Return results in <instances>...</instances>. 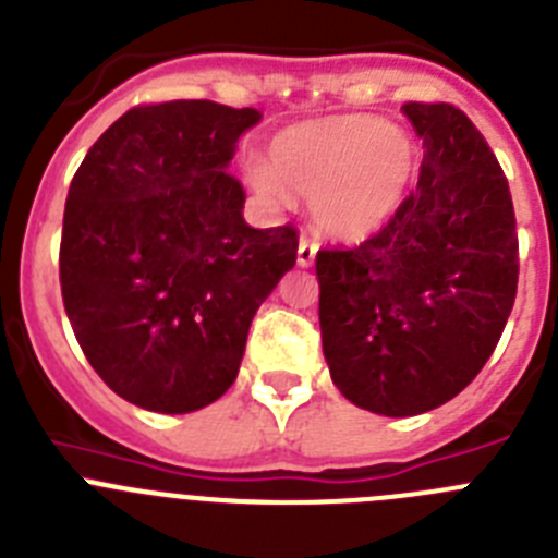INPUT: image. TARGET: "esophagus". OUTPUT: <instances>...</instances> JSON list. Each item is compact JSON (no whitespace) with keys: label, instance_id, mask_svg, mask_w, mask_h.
Returning <instances> with one entry per match:
<instances>
[{"label":"esophagus","instance_id":"1","mask_svg":"<svg viewBox=\"0 0 558 558\" xmlns=\"http://www.w3.org/2000/svg\"><path fill=\"white\" fill-rule=\"evenodd\" d=\"M315 254H318V245H315V240L302 236V240H299V254H295L299 265H302V268H310V265L315 263Z\"/></svg>","mask_w":558,"mask_h":558}]
</instances>
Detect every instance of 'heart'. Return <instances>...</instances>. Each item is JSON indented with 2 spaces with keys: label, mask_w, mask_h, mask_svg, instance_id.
Returning <instances> with one entry per match:
<instances>
[{
  "label": "heart",
  "mask_w": 558,
  "mask_h": 558,
  "mask_svg": "<svg viewBox=\"0 0 558 558\" xmlns=\"http://www.w3.org/2000/svg\"><path fill=\"white\" fill-rule=\"evenodd\" d=\"M418 175L411 133L368 113H343L290 125L254 170L259 190L313 201V220L338 240H366L405 206Z\"/></svg>",
  "instance_id": "b5f03b06"
}]
</instances>
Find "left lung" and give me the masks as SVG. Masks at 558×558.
<instances>
[{"label":"left lung","mask_w":558,"mask_h":558,"mask_svg":"<svg viewBox=\"0 0 558 558\" xmlns=\"http://www.w3.org/2000/svg\"><path fill=\"white\" fill-rule=\"evenodd\" d=\"M425 159L397 218L315 256L324 357L338 391L383 416L450 402L495 352L520 276L509 181L450 102H405Z\"/></svg>","instance_id":"left-lung-1"}]
</instances>
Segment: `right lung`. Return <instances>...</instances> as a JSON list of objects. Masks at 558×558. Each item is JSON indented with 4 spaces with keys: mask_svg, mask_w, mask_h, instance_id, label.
<instances>
[{
    "mask_svg": "<svg viewBox=\"0 0 558 558\" xmlns=\"http://www.w3.org/2000/svg\"><path fill=\"white\" fill-rule=\"evenodd\" d=\"M256 108L136 106L69 184L61 295L83 354L113 393L156 413L223 397L256 310L295 265L293 226L251 229L226 172Z\"/></svg>",
    "mask_w": 558,
    "mask_h": 558,
    "instance_id": "add662e5",
    "label": "right lung"
}]
</instances>
